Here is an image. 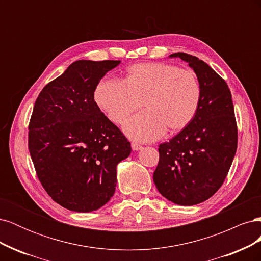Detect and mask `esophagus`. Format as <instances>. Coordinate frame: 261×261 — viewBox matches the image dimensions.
Returning <instances> with one entry per match:
<instances>
[{
	"instance_id": "esophagus-1",
	"label": "esophagus",
	"mask_w": 261,
	"mask_h": 261,
	"mask_svg": "<svg viewBox=\"0 0 261 261\" xmlns=\"http://www.w3.org/2000/svg\"><path fill=\"white\" fill-rule=\"evenodd\" d=\"M132 149H133V150H136V151H137V150L143 149V146L137 144V143H133V144H132Z\"/></svg>"
}]
</instances>
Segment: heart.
<instances>
[{
    "label": "heart",
    "instance_id": "b5f03b06",
    "mask_svg": "<svg viewBox=\"0 0 261 261\" xmlns=\"http://www.w3.org/2000/svg\"><path fill=\"white\" fill-rule=\"evenodd\" d=\"M201 87L191 69L167 63H141L126 73L124 84L101 82L94 91V100L109 120L123 124L141 107L146 111L126 122L124 132L139 141L160 138L169 128L181 130L193 121L201 102Z\"/></svg>",
    "mask_w": 261,
    "mask_h": 261
}]
</instances>
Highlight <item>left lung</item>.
Instances as JSON below:
<instances>
[{
    "instance_id": "1",
    "label": "left lung",
    "mask_w": 261,
    "mask_h": 261,
    "mask_svg": "<svg viewBox=\"0 0 261 261\" xmlns=\"http://www.w3.org/2000/svg\"><path fill=\"white\" fill-rule=\"evenodd\" d=\"M188 63L201 87L198 112L185 128L159 146L153 181L160 194L180 206L209 199L223 184L238 148L232 94L207 63L187 53H173Z\"/></svg>"
}]
</instances>
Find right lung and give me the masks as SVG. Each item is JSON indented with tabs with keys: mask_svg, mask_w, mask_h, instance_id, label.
<instances>
[{
	"mask_svg": "<svg viewBox=\"0 0 261 261\" xmlns=\"http://www.w3.org/2000/svg\"><path fill=\"white\" fill-rule=\"evenodd\" d=\"M121 61L80 60L39 93L28 148L39 180L68 210L91 212L111 199L116 167L132 151L94 101L101 78Z\"/></svg>",
	"mask_w": 261,
	"mask_h": 261,
	"instance_id": "obj_1",
	"label": "right lung"
}]
</instances>
